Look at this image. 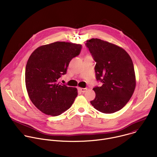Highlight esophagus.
<instances>
[{
	"mask_svg": "<svg viewBox=\"0 0 157 157\" xmlns=\"http://www.w3.org/2000/svg\"><path fill=\"white\" fill-rule=\"evenodd\" d=\"M79 90L82 93H85L87 91V88H79Z\"/></svg>",
	"mask_w": 157,
	"mask_h": 157,
	"instance_id": "1",
	"label": "esophagus"
}]
</instances>
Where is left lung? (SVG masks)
<instances>
[{
  "label": "left lung",
  "mask_w": 157,
  "mask_h": 157,
  "mask_svg": "<svg viewBox=\"0 0 157 157\" xmlns=\"http://www.w3.org/2000/svg\"><path fill=\"white\" fill-rule=\"evenodd\" d=\"M85 44L96 62V79L102 84L93 88L96 97L91 104L102 113H114L126 105L135 90L132 60L123 48L101 39L92 38Z\"/></svg>",
  "instance_id": "8db88e82"
}]
</instances>
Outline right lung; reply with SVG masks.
<instances>
[{"label": "right lung", "mask_w": 157, "mask_h": 157, "mask_svg": "<svg viewBox=\"0 0 157 157\" xmlns=\"http://www.w3.org/2000/svg\"><path fill=\"white\" fill-rule=\"evenodd\" d=\"M81 44L56 41L37 48L28 59L25 84L29 96L43 113L57 116L72 105L77 89L59 84L70 61L78 56Z\"/></svg>", "instance_id": "right-lung-1"}]
</instances>
